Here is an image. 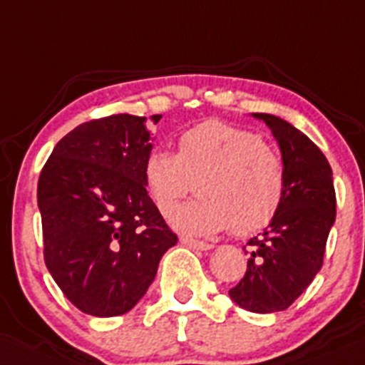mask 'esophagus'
<instances>
[{
  "mask_svg": "<svg viewBox=\"0 0 365 365\" xmlns=\"http://www.w3.org/2000/svg\"><path fill=\"white\" fill-rule=\"evenodd\" d=\"M180 242L192 249H199V251H210V249H213V244H210V242L195 240V238H190V237H180Z\"/></svg>",
  "mask_w": 365,
  "mask_h": 365,
  "instance_id": "obj_1",
  "label": "esophagus"
}]
</instances>
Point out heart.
Returning a JSON list of instances; mask_svg holds the SVG:
<instances>
[{
	"label": "heart",
	"instance_id": "heart-1",
	"mask_svg": "<svg viewBox=\"0 0 365 365\" xmlns=\"http://www.w3.org/2000/svg\"><path fill=\"white\" fill-rule=\"evenodd\" d=\"M143 180L165 217L177 210L193 180L199 195L173 217V225L190 235H213L231 225L237 235H252L272 220L284 193L279 154L249 128L220 120L182 130L175 154L148 152Z\"/></svg>",
	"mask_w": 365,
	"mask_h": 365
}]
</instances>
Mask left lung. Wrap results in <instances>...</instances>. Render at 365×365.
Returning <instances> with one entry per match:
<instances>
[{
    "mask_svg": "<svg viewBox=\"0 0 365 365\" xmlns=\"http://www.w3.org/2000/svg\"><path fill=\"white\" fill-rule=\"evenodd\" d=\"M255 116L269 125L279 145L284 193L269 227L244 247L247 270L229 296L245 310L272 314L287 310L321 270L336 199L331 166L317 145L289 121Z\"/></svg>",
    "mask_w": 365,
    "mask_h": 365,
    "instance_id": "1",
    "label": "left lung"
}]
</instances>
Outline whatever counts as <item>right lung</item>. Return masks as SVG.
Masks as SVG:
<instances>
[{
  "label": "right lung",
  "instance_id": "add662e5",
  "mask_svg": "<svg viewBox=\"0 0 365 365\" xmlns=\"http://www.w3.org/2000/svg\"><path fill=\"white\" fill-rule=\"evenodd\" d=\"M148 120L155 125L161 114ZM150 150L147 118L110 114L73 128L41 170L44 263L84 314H127L177 244L145 186Z\"/></svg>",
  "mask_w": 365,
  "mask_h": 365
}]
</instances>
